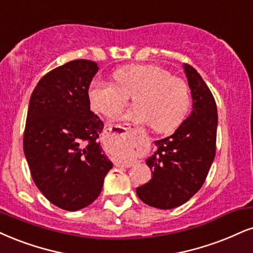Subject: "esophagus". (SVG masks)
I'll list each match as a JSON object with an SVG mask.
<instances>
[{
    "label": "esophagus",
    "mask_w": 253,
    "mask_h": 253,
    "mask_svg": "<svg viewBox=\"0 0 253 253\" xmlns=\"http://www.w3.org/2000/svg\"><path fill=\"white\" fill-rule=\"evenodd\" d=\"M120 127H122V126H120ZM108 129L109 130H112V126H109ZM123 129L126 130L127 127H123ZM115 165H116V167H121V168H130L132 165V163H115Z\"/></svg>",
    "instance_id": "1"
}]
</instances>
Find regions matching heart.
I'll return each instance as SVG.
<instances>
[{
  "instance_id": "heart-1",
  "label": "heart",
  "mask_w": 253,
  "mask_h": 253,
  "mask_svg": "<svg viewBox=\"0 0 253 253\" xmlns=\"http://www.w3.org/2000/svg\"><path fill=\"white\" fill-rule=\"evenodd\" d=\"M114 83L95 80L88 88L90 107L112 117L132 99L135 110L124 120L149 123L156 132H170L185 120L191 92L189 84L158 65H127L115 71Z\"/></svg>"
}]
</instances>
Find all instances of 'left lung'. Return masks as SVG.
<instances>
[{
	"label": "left lung",
	"mask_w": 253,
	"mask_h": 253,
	"mask_svg": "<svg viewBox=\"0 0 253 253\" xmlns=\"http://www.w3.org/2000/svg\"><path fill=\"white\" fill-rule=\"evenodd\" d=\"M193 109L176 132L156 141L157 151L146 161L152 178L136 189L145 204L173 209L199 191L216 155L217 105L212 92L195 68L184 65Z\"/></svg>",
	"instance_id": "obj_1"
}]
</instances>
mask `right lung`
<instances>
[{"mask_svg": "<svg viewBox=\"0 0 253 253\" xmlns=\"http://www.w3.org/2000/svg\"><path fill=\"white\" fill-rule=\"evenodd\" d=\"M97 70L89 60L55 68L37 83L28 108L23 150L31 177L49 202L67 211L91 204L112 168L97 141L104 124L88 97Z\"/></svg>", "mask_w": 253, "mask_h": 253, "instance_id": "1", "label": "right lung"}]
</instances>
